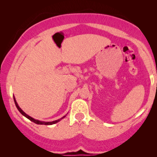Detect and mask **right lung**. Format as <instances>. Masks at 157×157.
<instances>
[{
	"mask_svg": "<svg viewBox=\"0 0 157 157\" xmlns=\"http://www.w3.org/2000/svg\"><path fill=\"white\" fill-rule=\"evenodd\" d=\"M14 100L15 105H16V106H17V109H18V110L20 111L21 113L22 114V115L24 116H25L26 118L29 119V120L31 121H33V122H34V123H36V124H46V125H50V124H55V123H57V122H59V121H61L62 118H64V117H65V116H63V117H62V118L59 119V120H57V121H52V122H43V121H38V120H35V119H34L33 118H32V117H30V116L27 115V114H26V113L24 112V111H23L22 109H21L19 107V106L18 105L17 101H16V100H15L14 96Z\"/></svg>",
	"mask_w": 157,
	"mask_h": 157,
	"instance_id": "add662e5",
	"label": "right lung"
}]
</instances>
